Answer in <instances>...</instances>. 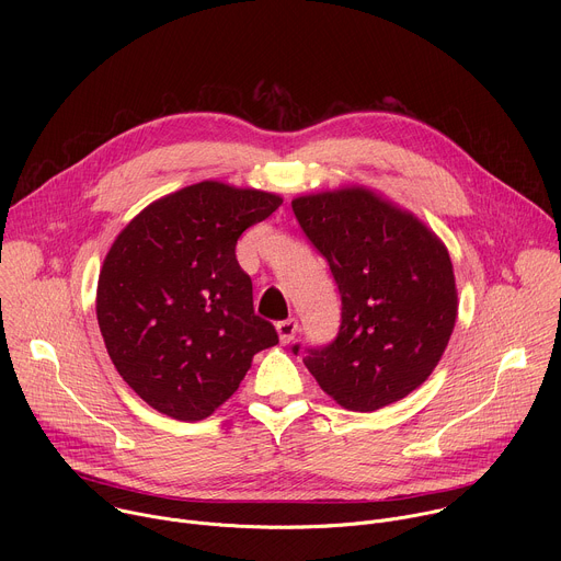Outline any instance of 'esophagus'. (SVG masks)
Instances as JSON below:
<instances>
[{"mask_svg": "<svg viewBox=\"0 0 561 561\" xmlns=\"http://www.w3.org/2000/svg\"><path fill=\"white\" fill-rule=\"evenodd\" d=\"M275 329H277V335H279L282 344H288V342L295 340V335L299 331V324H297L295 317H288V319H282V322H277Z\"/></svg>", "mask_w": 561, "mask_h": 561, "instance_id": "1", "label": "esophagus"}]
</instances>
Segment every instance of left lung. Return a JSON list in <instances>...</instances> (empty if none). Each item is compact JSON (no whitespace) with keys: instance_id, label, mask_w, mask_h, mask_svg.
Instances as JSON below:
<instances>
[{"instance_id":"8db88e82","label":"left lung","mask_w":561,"mask_h":561,"mask_svg":"<svg viewBox=\"0 0 561 561\" xmlns=\"http://www.w3.org/2000/svg\"><path fill=\"white\" fill-rule=\"evenodd\" d=\"M329 262L342 299L337 337L295 344L310 375L348 411L370 413L413 392L435 370L457 317L448 251L413 215L366 188L293 199Z\"/></svg>"}]
</instances>
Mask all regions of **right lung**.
<instances>
[{"label": "right lung", "mask_w": 561, "mask_h": 561, "mask_svg": "<svg viewBox=\"0 0 561 561\" xmlns=\"http://www.w3.org/2000/svg\"><path fill=\"white\" fill-rule=\"evenodd\" d=\"M282 197L202 182L141 210L115 239L98 284V322L124 381L148 407L199 422L279 342L255 314L234 257L247 228Z\"/></svg>", "instance_id": "add662e5"}]
</instances>
